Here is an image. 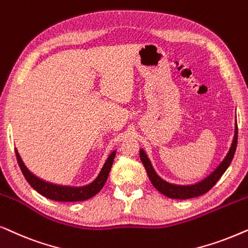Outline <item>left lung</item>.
I'll return each mask as SVG.
<instances>
[{"instance_id":"left-lung-1","label":"left lung","mask_w":248,"mask_h":248,"mask_svg":"<svg viewBox=\"0 0 248 248\" xmlns=\"http://www.w3.org/2000/svg\"><path fill=\"white\" fill-rule=\"evenodd\" d=\"M237 140H238V127H237L236 122V128H235V137H233L232 147H230L229 153L227 154V156L224 160L221 162L219 167L217 168L216 170L213 171L212 173L210 174L206 179H204L201 183L196 185H191V186H177V185H171L167 181L161 179L160 177L155 173V171L152 167L151 161L148 160L147 155L145 154L143 150L140 151V157L143 162L145 169H146V172L148 174V178H150L151 183L153 186L156 188V189L160 191L161 194L166 195L167 197H170V199L174 200H188L193 199V197H197L203 195L209 191L211 188H212L214 185L217 184V181L222 177V174L226 172L228 167L232 163L233 155H235L236 147H237Z\"/></svg>"}]
</instances>
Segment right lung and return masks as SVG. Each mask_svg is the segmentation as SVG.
<instances>
[{
	"mask_svg": "<svg viewBox=\"0 0 248 248\" xmlns=\"http://www.w3.org/2000/svg\"><path fill=\"white\" fill-rule=\"evenodd\" d=\"M16 161H18L19 167L24 173L26 180L28 181L29 185L34 188L36 191L46 199L58 201V202H79V201H86L91 197L96 195L103 186L107 183V179L108 177V172H110L112 163H113L115 151L112 152L110 156L108 157L107 162H105L104 167L102 168V171L98 174V177L95 179L93 183L88 186L85 187H65V186H58V185H53L46 181L39 179L36 176H34L31 171H29L26 166L22 162L20 155H19L18 151L16 150Z\"/></svg>",
	"mask_w": 248,
	"mask_h": 248,
	"instance_id": "add662e5",
	"label": "right lung"
}]
</instances>
